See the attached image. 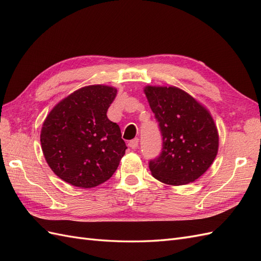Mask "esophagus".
I'll list each match as a JSON object with an SVG mask.
<instances>
[{
  "mask_svg": "<svg viewBox=\"0 0 261 261\" xmlns=\"http://www.w3.org/2000/svg\"><path fill=\"white\" fill-rule=\"evenodd\" d=\"M138 144H139V139H133V140H131L128 145L131 148V149H137L138 148Z\"/></svg>",
  "mask_w": 261,
  "mask_h": 261,
  "instance_id": "1",
  "label": "esophagus"
}]
</instances>
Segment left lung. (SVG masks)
Instances as JSON below:
<instances>
[{
	"mask_svg": "<svg viewBox=\"0 0 261 261\" xmlns=\"http://www.w3.org/2000/svg\"><path fill=\"white\" fill-rule=\"evenodd\" d=\"M162 135V151L151 174L169 186L193 182L213 165L219 147L215 121L201 103L177 87L144 88Z\"/></svg>",
	"mask_w": 261,
	"mask_h": 261,
	"instance_id": "obj_1",
	"label": "left lung"
}]
</instances>
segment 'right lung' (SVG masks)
I'll return each mask as SVG.
<instances>
[{
	"label": "right lung",
	"instance_id": "1",
	"mask_svg": "<svg viewBox=\"0 0 261 261\" xmlns=\"http://www.w3.org/2000/svg\"><path fill=\"white\" fill-rule=\"evenodd\" d=\"M117 89L83 87L60 101L41 129V147L48 167L60 179L89 189L112 177L126 145L107 111Z\"/></svg>",
	"mask_w": 261,
	"mask_h": 261
}]
</instances>
